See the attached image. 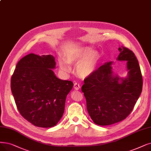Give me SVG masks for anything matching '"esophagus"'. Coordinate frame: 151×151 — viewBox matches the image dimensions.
I'll return each instance as SVG.
<instances>
[{
  "instance_id": "34e87169",
  "label": "esophagus",
  "mask_w": 151,
  "mask_h": 151,
  "mask_svg": "<svg viewBox=\"0 0 151 151\" xmlns=\"http://www.w3.org/2000/svg\"><path fill=\"white\" fill-rule=\"evenodd\" d=\"M74 89L76 90H79V88H81V86H80V85H79V83H77V82L74 83Z\"/></svg>"
}]
</instances>
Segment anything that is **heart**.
<instances>
[{
  "mask_svg": "<svg viewBox=\"0 0 151 151\" xmlns=\"http://www.w3.org/2000/svg\"><path fill=\"white\" fill-rule=\"evenodd\" d=\"M100 59V54L93 51L90 46L74 48L66 54V59L59 58V65L61 69L69 72L71 70L70 64H76V73L81 77L86 78L94 73Z\"/></svg>",
  "mask_w": 151,
  "mask_h": 151,
  "instance_id": "heart-1",
  "label": "heart"
}]
</instances>
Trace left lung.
Returning <instances> with one entry per match:
<instances>
[{
    "label": "left lung",
    "instance_id": "1",
    "mask_svg": "<svg viewBox=\"0 0 151 151\" xmlns=\"http://www.w3.org/2000/svg\"><path fill=\"white\" fill-rule=\"evenodd\" d=\"M116 60L126 61L127 75L121 77L113 72V61L105 63L84 80L82 91L87 109L94 123L107 126L127 117L141 93L142 77L133 52L122 46Z\"/></svg>",
    "mask_w": 151,
    "mask_h": 151
}]
</instances>
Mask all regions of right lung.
<instances>
[{
    "label": "right lung",
    "mask_w": 151,
    "mask_h": 151,
    "mask_svg": "<svg viewBox=\"0 0 151 151\" xmlns=\"http://www.w3.org/2000/svg\"><path fill=\"white\" fill-rule=\"evenodd\" d=\"M53 56L30 53L16 65L11 90L21 115L33 125L51 128L63 115L66 96L73 87L71 81L58 79Z\"/></svg>",
    "instance_id": "right-lung-1"
}]
</instances>
